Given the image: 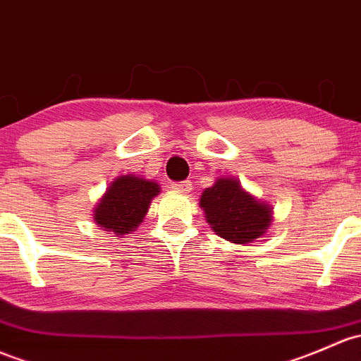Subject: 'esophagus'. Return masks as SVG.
I'll use <instances>...</instances> for the list:
<instances>
[{
	"mask_svg": "<svg viewBox=\"0 0 361 361\" xmlns=\"http://www.w3.org/2000/svg\"><path fill=\"white\" fill-rule=\"evenodd\" d=\"M173 190L178 193H190L192 192V183L190 181H181V183H174Z\"/></svg>",
	"mask_w": 361,
	"mask_h": 361,
	"instance_id": "1",
	"label": "esophagus"
}]
</instances>
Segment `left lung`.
<instances>
[{
  "label": "left lung",
  "mask_w": 361,
  "mask_h": 361,
  "mask_svg": "<svg viewBox=\"0 0 361 361\" xmlns=\"http://www.w3.org/2000/svg\"><path fill=\"white\" fill-rule=\"evenodd\" d=\"M199 206L212 231L231 244H250L271 225L273 207L245 190L237 178L219 176L202 192Z\"/></svg>",
  "instance_id": "left-lung-1"
}]
</instances>
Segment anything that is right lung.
<instances>
[{
  "label": "right lung",
  "instance_id": "right-lung-1",
  "mask_svg": "<svg viewBox=\"0 0 361 361\" xmlns=\"http://www.w3.org/2000/svg\"><path fill=\"white\" fill-rule=\"evenodd\" d=\"M161 185L138 174H121L109 185L93 209V219L104 231L123 238L142 225Z\"/></svg>",
  "mask_w": 361,
  "mask_h": 361
}]
</instances>
